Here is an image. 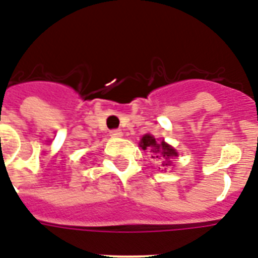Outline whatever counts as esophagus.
Returning a JSON list of instances; mask_svg holds the SVG:
<instances>
[{
  "mask_svg": "<svg viewBox=\"0 0 258 258\" xmlns=\"http://www.w3.org/2000/svg\"><path fill=\"white\" fill-rule=\"evenodd\" d=\"M110 135L114 136V138H119V136L123 135V133L120 131V130L115 128V130H111V131H110Z\"/></svg>",
  "mask_w": 258,
  "mask_h": 258,
  "instance_id": "1",
  "label": "esophagus"
}]
</instances>
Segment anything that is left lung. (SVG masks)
Instances as JSON below:
<instances>
[{
  "label": "left lung",
  "instance_id": "left-lung-1",
  "mask_svg": "<svg viewBox=\"0 0 258 258\" xmlns=\"http://www.w3.org/2000/svg\"><path fill=\"white\" fill-rule=\"evenodd\" d=\"M140 147H142L143 149H151V152L156 153V155L160 153V155H161L162 157H165V159H170V157L177 156V152L172 148V147L168 146V144L164 142L157 144L155 138L148 135V134L142 138V140H140ZM156 157H159V155L156 156Z\"/></svg>",
  "mask_w": 258,
  "mask_h": 258
}]
</instances>
